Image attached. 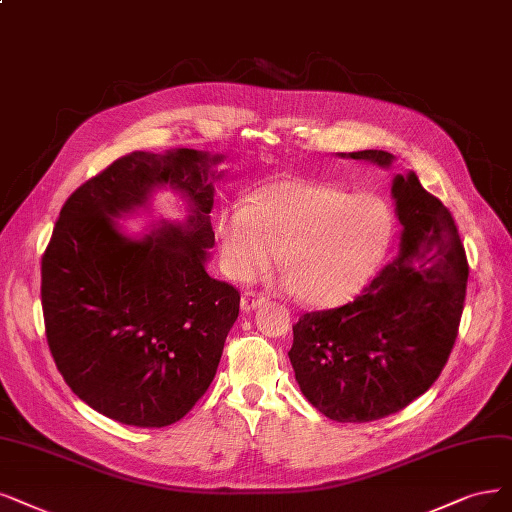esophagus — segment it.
<instances>
[{"mask_svg":"<svg viewBox=\"0 0 512 512\" xmlns=\"http://www.w3.org/2000/svg\"><path fill=\"white\" fill-rule=\"evenodd\" d=\"M261 304H266V295L257 293V291H246L240 299V306H242L244 312H251V310L259 308Z\"/></svg>","mask_w":512,"mask_h":512,"instance_id":"34e87169","label":"esophagus"}]
</instances>
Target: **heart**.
Returning a JSON list of instances; mask_svg holds the SVG:
<instances>
[{"mask_svg":"<svg viewBox=\"0 0 512 512\" xmlns=\"http://www.w3.org/2000/svg\"><path fill=\"white\" fill-rule=\"evenodd\" d=\"M230 276L251 280L278 251L287 285L308 306L346 304L380 268L394 238V213L375 194H350L320 181L285 179L259 187L249 206L221 217Z\"/></svg>","mask_w":512,"mask_h":512,"instance_id":"obj_1","label":"heart"}]
</instances>
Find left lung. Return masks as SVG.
<instances>
[{
	"instance_id": "obj_1",
	"label": "left lung",
	"mask_w": 512,
	"mask_h": 512,
	"mask_svg": "<svg viewBox=\"0 0 512 512\" xmlns=\"http://www.w3.org/2000/svg\"><path fill=\"white\" fill-rule=\"evenodd\" d=\"M346 156V154H342ZM380 166L382 149L348 154ZM401 249L354 301L306 312L289 350L306 399L335 422H373L405 409L441 375L464 310L468 259L449 208L415 173L392 183Z\"/></svg>"
}]
</instances>
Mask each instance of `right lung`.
I'll use <instances>...</instances> for the list:
<instances>
[{"label": "right lung", "mask_w": 512, "mask_h": 512, "mask_svg": "<svg viewBox=\"0 0 512 512\" xmlns=\"http://www.w3.org/2000/svg\"><path fill=\"white\" fill-rule=\"evenodd\" d=\"M196 149L132 151L67 198L42 255L46 339L67 386L107 418L141 428L179 422L211 386L240 293L208 276L211 166ZM170 184L185 224L126 239L111 216Z\"/></svg>", "instance_id": "obj_1"}]
</instances>
